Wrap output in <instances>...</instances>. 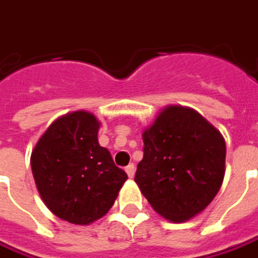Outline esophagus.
<instances>
[{
	"instance_id": "1",
	"label": "esophagus",
	"mask_w": 258,
	"mask_h": 258,
	"mask_svg": "<svg viewBox=\"0 0 258 258\" xmlns=\"http://www.w3.org/2000/svg\"><path fill=\"white\" fill-rule=\"evenodd\" d=\"M125 170H126V173H127V175L132 178L133 175H135V164H133V163H131L129 166H126Z\"/></svg>"
}]
</instances>
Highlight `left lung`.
<instances>
[{
    "label": "left lung",
    "mask_w": 258,
    "mask_h": 258,
    "mask_svg": "<svg viewBox=\"0 0 258 258\" xmlns=\"http://www.w3.org/2000/svg\"><path fill=\"white\" fill-rule=\"evenodd\" d=\"M135 181L156 212L184 222L211 204L225 175L226 145L198 112L168 106L143 132Z\"/></svg>",
    "instance_id": "1"
}]
</instances>
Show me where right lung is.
I'll use <instances>...</instances> for the list:
<instances>
[{
	"label": "right lung",
	"instance_id": "add662e5",
	"mask_svg": "<svg viewBox=\"0 0 258 258\" xmlns=\"http://www.w3.org/2000/svg\"><path fill=\"white\" fill-rule=\"evenodd\" d=\"M98 129L92 113L73 112L56 119L32 152V173L46 207L74 225L102 218L127 180L99 146Z\"/></svg>",
	"mask_w": 258,
	"mask_h": 258
}]
</instances>
